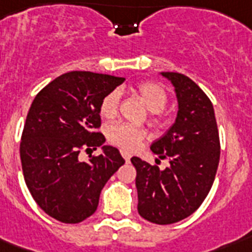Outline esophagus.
Segmentation results:
<instances>
[{"label": "esophagus", "mask_w": 252, "mask_h": 252, "mask_svg": "<svg viewBox=\"0 0 252 252\" xmlns=\"http://www.w3.org/2000/svg\"><path fill=\"white\" fill-rule=\"evenodd\" d=\"M121 154H122V157H124L125 160L130 161V159H131V154L127 153L126 150H121Z\"/></svg>", "instance_id": "obj_1"}]
</instances>
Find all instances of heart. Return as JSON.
Returning <instances> with one entry per match:
<instances>
[{
    "label": "heart",
    "instance_id": "heart-1",
    "mask_svg": "<svg viewBox=\"0 0 252 252\" xmlns=\"http://www.w3.org/2000/svg\"><path fill=\"white\" fill-rule=\"evenodd\" d=\"M135 93L139 95V98L146 105V108L153 113L161 112L168 102L167 91L160 84L154 83V81H144L136 85ZM118 101H120V97L117 92H112L105 95L99 105V114L106 120L114 118L118 110ZM146 135L147 132L143 127L125 124V122H118L109 127V139L114 144L126 150L135 148L146 138Z\"/></svg>",
    "mask_w": 252,
    "mask_h": 252
}]
</instances>
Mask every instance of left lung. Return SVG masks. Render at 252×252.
Masks as SVG:
<instances>
[{"instance_id": "1", "label": "left lung", "mask_w": 252, "mask_h": 252, "mask_svg": "<svg viewBox=\"0 0 252 252\" xmlns=\"http://www.w3.org/2000/svg\"><path fill=\"white\" fill-rule=\"evenodd\" d=\"M175 88L173 125L151 144L169 165L159 169L132 157L136 169L138 213L158 223H175L194 213L214 183L220 163V135L213 105L193 80L177 72H160ZM158 160V159H157Z\"/></svg>"}]
</instances>
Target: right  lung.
<instances>
[{
  "label": "right lung",
  "instance_id": "obj_1",
  "mask_svg": "<svg viewBox=\"0 0 252 252\" xmlns=\"http://www.w3.org/2000/svg\"><path fill=\"white\" fill-rule=\"evenodd\" d=\"M124 77L73 71L39 92L23 127L21 161L25 181L39 208L64 223H79L94 213L101 190L125 164L118 148L93 131L101 126L99 105ZM101 147L89 162L81 149Z\"/></svg>",
  "mask_w": 252,
  "mask_h": 252
}]
</instances>
